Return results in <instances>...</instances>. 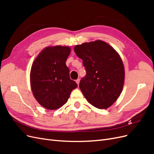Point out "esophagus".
<instances>
[{"label":"esophagus","mask_w":154,"mask_h":154,"mask_svg":"<svg viewBox=\"0 0 154 154\" xmlns=\"http://www.w3.org/2000/svg\"><path fill=\"white\" fill-rule=\"evenodd\" d=\"M80 79H77V80H76V83H77V84L78 85H79V83H80Z\"/></svg>","instance_id":"34e87169"}]
</instances>
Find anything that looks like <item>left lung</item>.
<instances>
[{"label": "left lung", "instance_id": "obj_1", "mask_svg": "<svg viewBox=\"0 0 154 154\" xmlns=\"http://www.w3.org/2000/svg\"><path fill=\"white\" fill-rule=\"evenodd\" d=\"M83 60L86 76L80 88L88 103L100 109L109 108L123 90L125 69L116 50L101 40L76 45L74 49Z\"/></svg>", "mask_w": 154, "mask_h": 154}]
</instances>
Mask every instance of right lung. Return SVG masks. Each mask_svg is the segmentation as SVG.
<instances>
[{"label":"right lung","instance_id":"add662e5","mask_svg":"<svg viewBox=\"0 0 154 154\" xmlns=\"http://www.w3.org/2000/svg\"><path fill=\"white\" fill-rule=\"evenodd\" d=\"M71 53L67 46L47 47L32 65L30 83L36 101L46 109L55 110L67 103L71 91L78 87L69 77L66 62Z\"/></svg>","mask_w":154,"mask_h":154}]
</instances>
